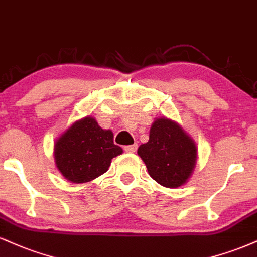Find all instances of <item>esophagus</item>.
Wrapping results in <instances>:
<instances>
[{
    "label": "esophagus",
    "instance_id": "obj_1",
    "mask_svg": "<svg viewBox=\"0 0 257 257\" xmlns=\"http://www.w3.org/2000/svg\"><path fill=\"white\" fill-rule=\"evenodd\" d=\"M137 148H138V144L135 143V144H132V146L123 147V150H125V152H127V153H135L136 150H137Z\"/></svg>",
    "mask_w": 257,
    "mask_h": 257
}]
</instances>
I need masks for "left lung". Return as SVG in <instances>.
<instances>
[{"label": "left lung", "mask_w": 257, "mask_h": 257, "mask_svg": "<svg viewBox=\"0 0 257 257\" xmlns=\"http://www.w3.org/2000/svg\"><path fill=\"white\" fill-rule=\"evenodd\" d=\"M138 155L155 182L166 188H178L191 176L197 149L177 122L160 117L150 128L149 141L138 148Z\"/></svg>", "instance_id": "obj_1"}]
</instances>
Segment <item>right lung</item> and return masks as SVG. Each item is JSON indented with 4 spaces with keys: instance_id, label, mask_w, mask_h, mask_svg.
<instances>
[{
    "instance_id": "1",
    "label": "right lung",
    "mask_w": 257,
    "mask_h": 257,
    "mask_svg": "<svg viewBox=\"0 0 257 257\" xmlns=\"http://www.w3.org/2000/svg\"><path fill=\"white\" fill-rule=\"evenodd\" d=\"M121 153L113 132L99 127L90 116L74 122L54 148L57 168L72 183H86L105 173L111 159Z\"/></svg>"
}]
</instances>
